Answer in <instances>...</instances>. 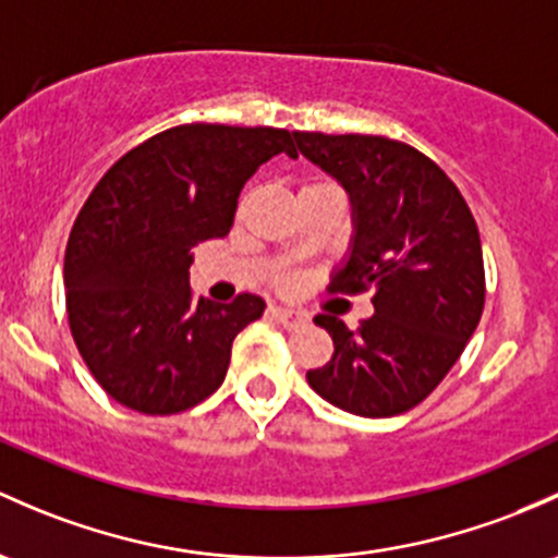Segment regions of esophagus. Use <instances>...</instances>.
I'll use <instances>...</instances> for the list:
<instances>
[{
	"label": "esophagus",
	"mask_w": 558,
	"mask_h": 558,
	"mask_svg": "<svg viewBox=\"0 0 558 558\" xmlns=\"http://www.w3.org/2000/svg\"><path fill=\"white\" fill-rule=\"evenodd\" d=\"M272 318L286 328H299L307 324V315L296 313V310H289V307H272Z\"/></svg>",
	"instance_id": "obj_1"
}]
</instances>
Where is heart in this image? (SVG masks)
<instances>
[{
	"mask_svg": "<svg viewBox=\"0 0 558 558\" xmlns=\"http://www.w3.org/2000/svg\"><path fill=\"white\" fill-rule=\"evenodd\" d=\"M307 186H315V184H307ZM302 190H304V186H302Z\"/></svg>",
	"mask_w": 558,
	"mask_h": 558,
	"instance_id": "1",
	"label": "heart"
}]
</instances>
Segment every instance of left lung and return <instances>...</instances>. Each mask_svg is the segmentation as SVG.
<instances>
[{
	"mask_svg": "<svg viewBox=\"0 0 558 558\" xmlns=\"http://www.w3.org/2000/svg\"><path fill=\"white\" fill-rule=\"evenodd\" d=\"M310 162L342 184L353 238L328 289H374V315L350 331L333 315L315 324L333 339L307 383L357 417H396L425 401L465 350L484 310L478 227L460 190L430 157L383 136L294 131Z\"/></svg>",
	"mask_w": 558,
	"mask_h": 558,
	"instance_id": "1",
	"label": "left lung"
}]
</instances>
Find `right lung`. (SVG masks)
I'll list each match as a JSON object with an SVG mask.
<instances>
[{"instance_id":"add662e5","label":"right lung","mask_w":558,"mask_h":558,"mask_svg":"<svg viewBox=\"0 0 558 558\" xmlns=\"http://www.w3.org/2000/svg\"><path fill=\"white\" fill-rule=\"evenodd\" d=\"M286 151L280 128L181 125L128 151L69 234L63 283L72 337L98 385L141 414L197 407L225 383L232 339L264 299L195 302V245L232 230L240 190Z\"/></svg>"}]
</instances>
